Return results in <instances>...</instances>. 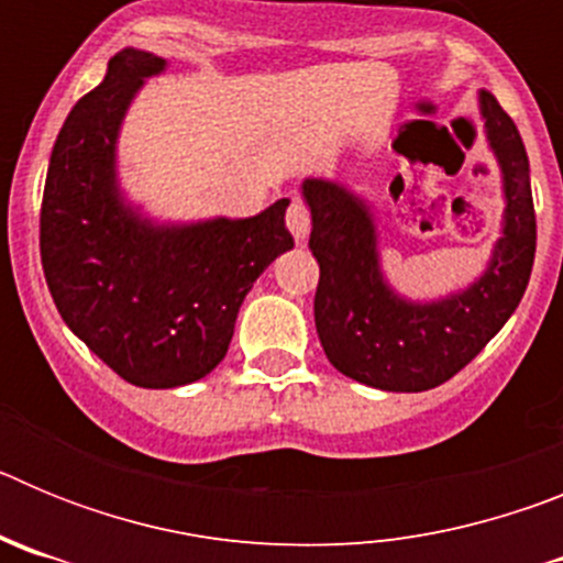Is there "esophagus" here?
<instances>
[{
    "mask_svg": "<svg viewBox=\"0 0 563 563\" xmlns=\"http://www.w3.org/2000/svg\"><path fill=\"white\" fill-rule=\"evenodd\" d=\"M285 220H287V228H290V233L296 236V242H305L307 233H310V213H307V208L298 200H292L290 208H287Z\"/></svg>",
    "mask_w": 563,
    "mask_h": 563,
    "instance_id": "obj_1",
    "label": "esophagus"
}]
</instances>
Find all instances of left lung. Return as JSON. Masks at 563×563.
<instances>
[{
  "mask_svg": "<svg viewBox=\"0 0 563 563\" xmlns=\"http://www.w3.org/2000/svg\"><path fill=\"white\" fill-rule=\"evenodd\" d=\"M487 148L501 177L499 236L485 271L437 298L402 296L383 271L375 206L346 183L305 177L310 251L321 267L316 330L341 375L380 391L434 389L474 361L516 312L536 258V211L525 143L490 92H479Z\"/></svg>",
  "mask_w": 563,
  "mask_h": 563,
  "instance_id": "left-lung-1",
  "label": "left lung"
}]
</instances>
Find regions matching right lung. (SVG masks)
<instances>
[{"label": "right lung", "instance_id": "add662e5", "mask_svg": "<svg viewBox=\"0 0 563 563\" xmlns=\"http://www.w3.org/2000/svg\"><path fill=\"white\" fill-rule=\"evenodd\" d=\"M168 62L123 47L67 114L42 200V267L64 324L141 389H177L220 366L239 307L292 251L290 200L256 217L157 220L129 200L118 141L129 107Z\"/></svg>", "mask_w": 563, "mask_h": 563}]
</instances>
